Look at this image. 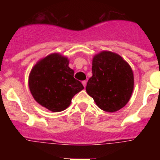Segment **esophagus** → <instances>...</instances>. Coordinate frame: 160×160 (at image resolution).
<instances>
[{"label": "esophagus", "instance_id": "1", "mask_svg": "<svg viewBox=\"0 0 160 160\" xmlns=\"http://www.w3.org/2000/svg\"><path fill=\"white\" fill-rule=\"evenodd\" d=\"M82 85L84 86V87H86V86H87V81L85 80V81H82Z\"/></svg>", "mask_w": 160, "mask_h": 160}]
</instances>
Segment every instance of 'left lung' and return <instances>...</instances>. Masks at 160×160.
Returning <instances> with one entry per match:
<instances>
[{
	"label": "left lung",
	"mask_w": 160,
	"mask_h": 160,
	"mask_svg": "<svg viewBox=\"0 0 160 160\" xmlns=\"http://www.w3.org/2000/svg\"><path fill=\"white\" fill-rule=\"evenodd\" d=\"M92 74L86 90L100 109L115 112L128 102L134 88V75L121 56L110 51L95 55Z\"/></svg>",
	"instance_id": "8db88e82"
}]
</instances>
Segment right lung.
Here are the masks:
<instances>
[{"label": "right lung", "instance_id": "add662e5", "mask_svg": "<svg viewBox=\"0 0 160 160\" xmlns=\"http://www.w3.org/2000/svg\"><path fill=\"white\" fill-rule=\"evenodd\" d=\"M67 58L53 53L39 61L32 69L29 87L32 97L42 107L53 112L66 110L72 98L84 89L73 78Z\"/></svg>", "mask_w": 160, "mask_h": 160}]
</instances>
